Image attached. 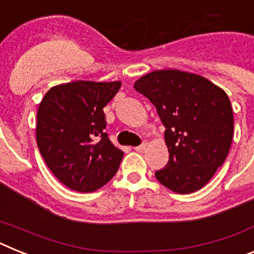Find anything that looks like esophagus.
Wrapping results in <instances>:
<instances>
[{"mask_svg": "<svg viewBox=\"0 0 254 254\" xmlns=\"http://www.w3.org/2000/svg\"><path fill=\"white\" fill-rule=\"evenodd\" d=\"M146 146H147V141H142V142H141V145H138V146L134 147V150L138 152H142L143 150L146 149Z\"/></svg>", "mask_w": 254, "mask_h": 254, "instance_id": "1", "label": "esophagus"}]
</instances>
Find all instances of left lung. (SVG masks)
I'll list each match as a JSON object with an SVG mask.
<instances>
[{"instance_id": "left-lung-1", "label": "left lung", "mask_w": 254, "mask_h": 254, "mask_svg": "<svg viewBox=\"0 0 254 254\" xmlns=\"http://www.w3.org/2000/svg\"><path fill=\"white\" fill-rule=\"evenodd\" d=\"M133 86L155 105L165 127L169 161L155 172L156 179L182 194L202 188L232 145L234 118L225 91L202 76L178 69L154 71Z\"/></svg>"}]
</instances>
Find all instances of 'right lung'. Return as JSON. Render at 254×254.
I'll return each instance as SVG.
<instances>
[{"label": "right lung", "mask_w": 254, "mask_h": 254, "mask_svg": "<svg viewBox=\"0 0 254 254\" xmlns=\"http://www.w3.org/2000/svg\"><path fill=\"white\" fill-rule=\"evenodd\" d=\"M120 81H73L52 87L38 108L37 142L44 161L66 187L94 192L111 181L123 151L105 132L103 108Z\"/></svg>", "instance_id": "obj_1"}]
</instances>
